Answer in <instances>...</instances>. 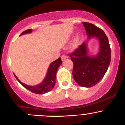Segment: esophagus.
Here are the masks:
<instances>
[{"label": "esophagus", "instance_id": "esophagus-1", "mask_svg": "<svg viewBox=\"0 0 125 125\" xmlns=\"http://www.w3.org/2000/svg\"><path fill=\"white\" fill-rule=\"evenodd\" d=\"M67 57L66 55H65V54H63V55H62L61 56V59L62 61H64V60H65L66 59H67Z\"/></svg>", "mask_w": 125, "mask_h": 125}]
</instances>
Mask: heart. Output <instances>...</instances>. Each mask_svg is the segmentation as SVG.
Instances as JSON below:
<instances>
[{
  "label": "heart",
  "mask_w": 125,
  "mask_h": 125,
  "mask_svg": "<svg viewBox=\"0 0 125 125\" xmlns=\"http://www.w3.org/2000/svg\"><path fill=\"white\" fill-rule=\"evenodd\" d=\"M80 38H81V36H80L79 34H77V35L76 36L75 39H74L73 43V44L72 45V46H71L72 49H73V50L77 48V45H78V43H79V42Z\"/></svg>",
  "instance_id": "b5f03b06"
}]
</instances>
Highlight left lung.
<instances>
[{
  "label": "left lung",
  "mask_w": 125,
  "mask_h": 125,
  "mask_svg": "<svg viewBox=\"0 0 125 125\" xmlns=\"http://www.w3.org/2000/svg\"><path fill=\"white\" fill-rule=\"evenodd\" d=\"M87 41L95 37L99 41L100 51L96 55L88 54L87 41H84L69 55L73 63L72 74L81 86L90 87L96 85L106 72L110 62V48L107 37L103 30L89 23L83 22Z\"/></svg>",
  "instance_id": "obj_1"
}]
</instances>
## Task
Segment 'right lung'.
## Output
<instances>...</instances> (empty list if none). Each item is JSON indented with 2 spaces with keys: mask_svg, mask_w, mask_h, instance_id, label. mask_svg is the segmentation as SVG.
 <instances>
[{
  "mask_svg": "<svg viewBox=\"0 0 125 125\" xmlns=\"http://www.w3.org/2000/svg\"><path fill=\"white\" fill-rule=\"evenodd\" d=\"M31 32H32V29H28L26 31H24L20 36L25 35V34L31 33ZM61 64L62 61L60 58L53 62L52 63H51L48 67L46 75L44 77L43 81L41 83L34 86H31L25 84L20 81V80L19 79L18 77L15 74H14V75H15L16 79L18 80L19 82L21 85L23 86L26 89L32 92L33 93H35V94H43L49 92L50 90H51L54 87L56 83V76L57 71H58L59 67Z\"/></svg>",
  "mask_w": 125,
  "mask_h": 125,
  "instance_id": "obj_1",
  "label": "right lung"
}]
</instances>
